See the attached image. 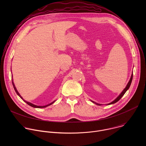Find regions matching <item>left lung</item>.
I'll return each mask as SVG.
<instances>
[{
    "instance_id": "8db88e82",
    "label": "left lung",
    "mask_w": 146,
    "mask_h": 146,
    "mask_svg": "<svg viewBox=\"0 0 146 146\" xmlns=\"http://www.w3.org/2000/svg\"><path fill=\"white\" fill-rule=\"evenodd\" d=\"M132 78H133V72H132V75H131V78H130V80H129V82H128V83L127 84V86H126V87L124 89H123V90L121 92V93L113 101V102H111V103H108V104H107L108 105H111V104H114V103H116V102H117L123 96V95L125 94V92H127V91L129 88V87H130V86H131V82H132ZM92 103H95L96 105H99V106H100V105H101V104H99V103H96V102H94V101H92V100H91Z\"/></svg>"
}]
</instances>
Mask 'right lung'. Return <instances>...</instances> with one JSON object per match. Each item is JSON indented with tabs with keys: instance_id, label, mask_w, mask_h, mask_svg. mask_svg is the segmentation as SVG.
Segmentation results:
<instances>
[{
	"instance_id": "right-lung-1",
	"label": "right lung",
	"mask_w": 146,
	"mask_h": 146,
	"mask_svg": "<svg viewBox=\"0 0 146 146\" xmlns=\"http://www.w3.org/2000/svg\"><path fill=\"white\" fill-rule=\"evenodd\" d=\"M12 84H13V87H14V90H15V92L17 93V94L25 102H26L28 105H29V106H31V107H33V108H46V107H47V106H50V105H52V104H53L55 102V100H54V101H53L52 102H51V103H50V104H48V105H45V106H37V105H33V103H31V102H27V101H26V100H25L24 99H23V98L20 95V94H19V92H18V91H17V88H16V87H15V85H14V82H13V80H12Z\"/></svg>"
}]
</instances>
